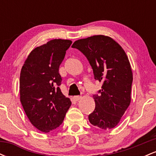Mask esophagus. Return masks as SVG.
<instances>
[{"instance_id":"esophagus-1","label":"esophagus","mask_w":156,"mask_h":156,"mask_svg":"<svg viewBox=\"0 0 156 156\" xmlns=\"http://www.w3.org/2000/svg\"><path fill=\"white\" fill-rule=\"evenodd\" d=\"M74 98H75V100H76V101H80V99H81L82 97L81 96H75Z\"/></svg>"}]
</instances>
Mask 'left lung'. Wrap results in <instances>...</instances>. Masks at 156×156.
Returning a JSON list of instances; mask_svg holds the SVG:
<instances>
[{
	"instance_id": "obj_1",
	"label": "left lung",
	"mask_w": 156,
	"mask_h": 156,
	"mask_svg": "<svg viewBox=\"0 0 156 156\" xmlns=\"http://www.w3.org/2000/svg\"><path fill=\"white\" fill-rule=\"evenodd\" d=\"M92 66L94 79L103 83L101 95H94L95 108L89 115L94 126L112 129L119 124L131 101L133 73L128 55L112 37L95 35L76 41Z\"/></svg>"
}]
</instances>
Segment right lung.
Wrapping results in <instances>:
<instances>
[{
  "mask_svg": "<svg viewBox=\"0 0 156 156\" xmlns=\"http://www.w3.org/2000/svg\"><path fill=\"white\" fill-rule=\"evenodd\" d=\"M69 39H55L32 51L23 64L20 76V99L27 117L44 133L59 127L71 104L58 86V73Z\"/></svg>",
  "mask_w": 156,
  "mask_h": 156,
  "instance_id": "1",
  "label": "right lung"
}]
</instances>
